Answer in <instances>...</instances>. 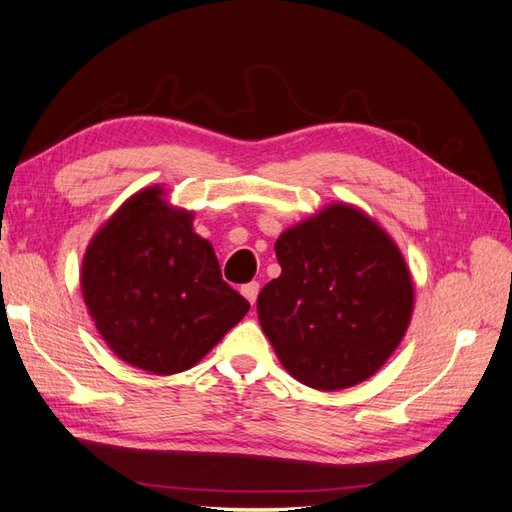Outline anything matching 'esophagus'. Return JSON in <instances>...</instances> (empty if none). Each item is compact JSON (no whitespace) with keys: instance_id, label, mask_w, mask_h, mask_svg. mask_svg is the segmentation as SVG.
Segmentation results:
<instances>
[{"instance_id":"1","label":"esophagus","mask_w":512,"mask_h":512,"mask_svg":"<svg viewBox=\"0 0 512 512\" xmlns=\"http://www.w3.org/2000/svg\"><path fill=\"white\" fill-rule=\"evenodd\" d=\"M242 294L246 296L248 303L255 305V301H257V294H259V283H257V281H251V283L242 285Z\"/></svg>"}]
</instances>
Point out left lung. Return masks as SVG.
Segmentation results:
<instances>
[{"label": "left lung", "mask_w": 512, "mask_h": 512, "mask_svg": "<svg viewBox=\"0 0 512 512\" xmlns=\"http://www.w3.org/2000/svg\"><path fill=\"white\" fill-rule=\"evenodd\" d=\"M281 275L257 296L259 323L301 384L364 382L397 349L412 316V279L395 242L349 205H331L275 244Z\"/></svg>", "instance_id": "8db88e82"}]
</instances>
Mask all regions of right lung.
<instances>
[{
	"label": "right lung",
	"instance_id": "add662e5",
	"mask_svg": "<svg viewBox=\"0 0 512 512\" xmlns=\"http://www.w3.org/2000/svg\"><path fill=\"white\" fill-rule=\"evenodd\" d=\"M159 187L128 198L93 237L82 294L106 344L154 375L187 371L251 310L192 231V213Z\"/></svg>",
	"mask_w": 512,
	"mask_h": 512
}]
</instances>
